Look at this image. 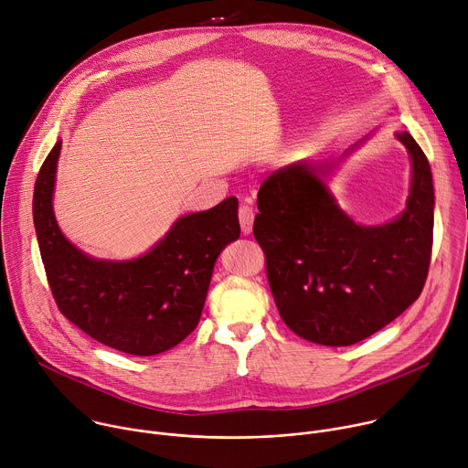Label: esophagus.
<instances>
[{
  "label": "esophagus",
  "mask_w": 468,
  "mask_h": 468,
  "mask_svg": "<svg viewBox=\"0 0 468 468\" xmlns=\"http://www.w3.org/2000/svg\"><path fill=\"white\" fill-rule=\"evenodd\" d=\"M253 218H255V213H253V209L250 206H240L239 207V222H240V229H242L244 235L251 233Z\"/></svg>",
  "instance_id": "1"
}]
</instances>
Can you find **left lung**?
Returning a JSON list of instances; mask_svg holds the SVG:
<instances>
[{"label": "left lung", "instance_id": "obj_1", "mask_svg": "<svg viewBox=\"0 0 468 468\" xmlns=\"http://www.w3.org/2000/svg\"><path fill=\"white\" fill-rule=\"evenodd\" d=\"M408 207L385 226H357L335 204L327 177L339 161H300L266 177L253 235L283 322L305 341L350 346L402 314L422 292L433 246L430 163L408 131Z\"/></svg>", "mask_w": 468, "mask_h": 468}]
</instances>
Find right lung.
Listing matches in <instances>:
<instances>
[{"label": "right lung", "instance_id": "1", "mask_svg": "<svg viewBox=\"0 0 468 468\" xmlns=\"http://www.w3.org/2000/svg\"><path fill=\"white\" fill-rule=\"evenodd\" d=\"M60 141L35 181L33 220L46 278L58 311L98 343L131 356H155L197 325L220 251L240 235L239 202L181 217L148 253L100 261L60 233L53 185Z\"/></svg>", "mask_w": 468, "mask_h": 468}]
</instances>
